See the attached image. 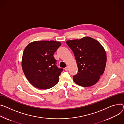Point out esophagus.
Here are the masks:
<instances>
[{
    "mask_svg": "<svg viewBox=\"0 0 124 124\" xmlns=\"http://www.w3.org/2000/svg\"><path fill=\"white\" fill-rule=\"evenodd\" d=\"M65 69V71H68V70L69 68H68V66H67L65 68V69Z\"/></svg>",
    "mask_w": 124,
    "mask_h": 124,
    "instance_id": "34e87169",
    "label": "esophagus"
}]
</instances>
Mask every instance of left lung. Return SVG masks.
I'll list each match as a JSON object with an SVG mask.
<instances>
[{
    "mask_svg": "<svg viewBox=\"0 0 124 124\" xmlns=\"http://www.w3.org/2000/svg\"><path fill=\"white\" fill-rule=\"evenodd\" d=\"M66 43L74 53L78 68L76 75L73 76L74 82L82 87L95 84L106 67L107 57L103 47L89 37L68 40Z\"/></svg>",
    "mask_w": 124,
    "mask_h": 124,
    "instance_id": "left-lung-1",
    "label": "left lung"
}]
</instances>
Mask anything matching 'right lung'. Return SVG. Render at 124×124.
Returning <instances> with one entry per match:
<instances>
[{
    "label": "right lung",
    "mask_w": 124,
    "mask_h": 124,
    "mask_svg": "<svg viewBox=\"0 0 124 124\" xmlns=\"http://www.w3.org/2000/svg\"><path fill=\"white\" fill-rule=\"evenodd\" d=\"M61 45L55 41H36L25 48L22 60L23 72L30 83L40 89H48L59 81L63 69L57 67L53 55Z\"/></svg>",
    "instance_id": "obj_1"
}]
</instances>
